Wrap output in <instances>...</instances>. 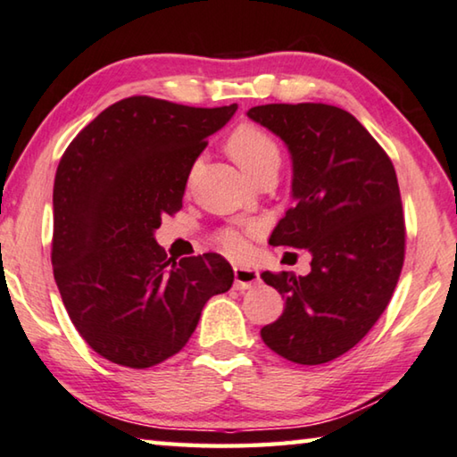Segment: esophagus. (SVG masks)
<instances>
[{
	"label": "esophagus",
	"mask_w": 457,
	"mask_h": 457,
	"mask_svg": "<svg viewBox=\"0 0 457 457\" xmlns=\"http://www.w3.org/2000/svg\"><path fill=\"white\" fill-rule=\"evenodd\" d=\"M234 278H236V290H247L253 284L260 282V272L247 266H234Z\"/></svg>",
	"instance_id": "1"
}]
</instances>
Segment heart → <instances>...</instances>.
Here are the masks:
<instances>
[{"label":"heart","mask_w":457,"mask_h":457,"mask_svg":"<svg viewBox=\"0 0 457 457\" xmlns=\"http://www.w3.org/2000/svg\"><path fill=\"white\" fill-rule=\"evenodd\" d=\"M228 153L245 175H250L266 165H280V146L272 137L253 125H239L228 138ZM218 244L223 252H244L245 239L237 229H221Z\"/></svg>","instance_id":"b5f03b06"}]
</instances>
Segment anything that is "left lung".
Here are the masks:
<instances>
[{
    "label": "left lung",
    "mask_w": 457,
    "mask_h": 457,
    "mask_svg": "<svg viewBox=\"0 0 457 457\" xmlns=\"http://www.w3.org/2000/svg\"><path fill=\"white\" fill-rule=\"evenodd\" d=\"M247 117L272 130L292 157V199L270 244L304 247L311 274L264 272L286 300L264 343L298 365H322L373 328L395 292L405 220L391 159L338 106L262 104Z\"/></svg>",
    "instance_id": "8db88e82"
}]
</instances>
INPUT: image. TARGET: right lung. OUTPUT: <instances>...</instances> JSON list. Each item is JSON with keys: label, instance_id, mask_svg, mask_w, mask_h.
<instances>
[{"label": "right lung", "instance_id": "add662e5", "mask_svg": "<svg viewBox=\"0 0 457 457\" xmlns=\"http://www.w3.org/2000/svg\"><path fill=\"white\" fill-rule=\"evenodd\" d=\"M237 104L195 108L130 96L104 108L60 159L52 266L76 330L100 357L146 369L187 345L201 311L234 284L220 253L167 258L154 239L207 137Z\"/></svg>", "mask_w": 457, "mask_h": 457}]
</instances>
